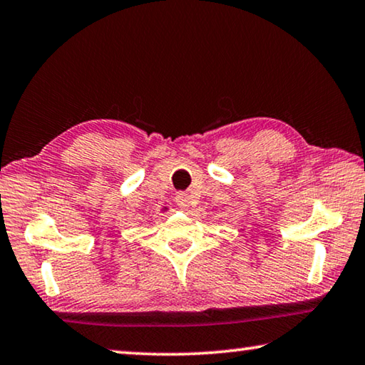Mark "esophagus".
<instances>
[{
    "label": "esophagus",
    "mask_w": 365,
    "mask_h": 365,
    "mask_svg": "<svg viewBox=\"0 0 365 365\" xmlns=\"http://www.w3.org/2000/svg\"><path fill=\"white\" fill-rule=\"evenodd\" d=\"M175 202H177V206L182 209V211H185V209H188L191 205V196L188 193H178L175 196Z\"/></svg>",
    "instance_id": "1"
}]
</instances>
